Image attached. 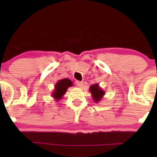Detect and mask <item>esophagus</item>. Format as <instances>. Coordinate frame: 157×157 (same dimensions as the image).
<instances>
[{
    "instance_id": "obj_1",
    "label": "esophagus",
    "mask_w": 157,
    "mask_h": 157,
    "mask_svg": "<svg viewBox=\"0 0 157 157\" xmlns=\"http://www.w3.org/2000/svg\"><path fill=\"white\" fill-rule=\"evenodd\" d=\"M76 84L78 87L80 88L83 87V82H82V81H76Z\"/></svg>"
}]
</instances>
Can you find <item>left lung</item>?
<instances>
[{"mask_svg":"<svg viewBox=\"0 0 157 157\" xmlns=\"http://www.w3.org/2000/svg\"><path fill=\"white\" fill-rule=\"evenodd\" d=\"M89 91L91 94V96H92V98L94 101L95 102H99L101 101L103 98L104 95H105V91H103L101 89L99 84H93L90 86Z\"/></svg>","mask_w":157,"mask_h":157,"instance_id":"1","label":"left lung"}]
</instances>
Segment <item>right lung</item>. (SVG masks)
<instances>
[{"label": "right lung", "instance_id": "obj_1", "mask_svg": "<svg viewBox=\"0 0 157 157\" xmlns=\"http://www.w3.org/2000/svg\"><path fill=\"white\" fill-rule=\"evenodd\" d=\"M73 86L72 81L68 78L62 79L57 81L55 86V89L52 91V97L55 100V101H59L62 99L63 95L67 91L68 88Z\"/></svg>", "mask_w": 157, "mask_h": 157}]
</instances>
